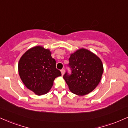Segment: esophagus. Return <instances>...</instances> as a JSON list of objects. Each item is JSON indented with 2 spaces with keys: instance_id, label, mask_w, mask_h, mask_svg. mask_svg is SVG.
Wrapping results in <instances>:
<instances>
[{
  "instance_id": "esophagus-1",
  "label": "esophagus",
  "mask_w": 128,
  "mask_h": 128,
  "mask_svg": "<svg viewBox=\"0 0 128 128\" xmlns=\"http://www.w3.org/2000/svg\"><path fill=\"white\" fill-rule=\"evenodd\" d=\"M61 74H62V75L64 74V72H65V70L64 69H62V70H61Z\"/></svg>"
}]
</instances>
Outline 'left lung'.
I'll list each match as a JSON object with an SVG mask.
<instances>
[{
	"label": "left lung",
	"instance_id": "obj_1",
	"mask_svg": "<svg viewBox=\"0 0 128 128\" xmlns=\"http://www.w3.org/2000/svg\"><path fill=\"white\" fill-rule=\"evenodd\" d=\"M70 75L66 73L63 78L70 91L78 96L91 92L100 82L104 66L100 58L85 48L72 53L68 59Z\"/></svg>",
	"mask_w": 128,
	"mask_h": 128
}]
</instances>
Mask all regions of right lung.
<instances>
[{"label": "right lung", "mask_w": 128, "mask_h": 128, "mask_svg": "<svg viewBox=\"0 0 128 128\" xmlns=\"http://www.w3.org/2000/svg\"><path fill=\"white\" fill-rule=\"evenodd\" d=\"M51 55L50 49L36 46L26 50L18 61V71L22 81L38 96L48 93L55 79L61 76Z\"/></svg>", "instance_id": "obj_1"}]
</instances>
